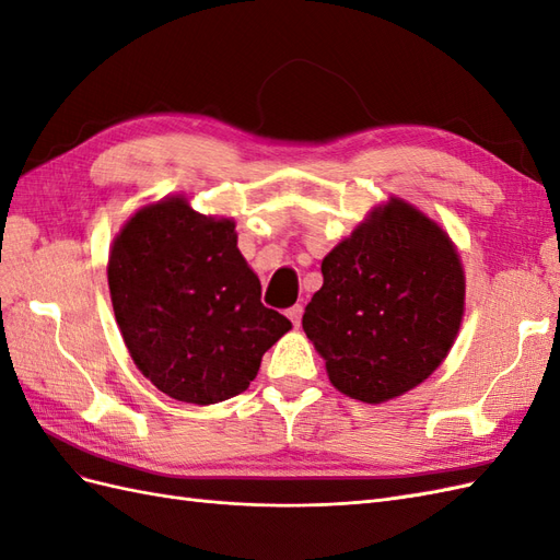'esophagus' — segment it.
Returning <instances> with one entry per match:
<instances>
[{"label": "esophagus", "mask_w": 560, "mask_h": 560, "mask_svg": "<svg viewBox=\"0 0 560 560\" xmlns=\"http://www.w3.org/2000/svg\"><path fill=\"white\" fill-rule=\"evenodd\" d=\"M301 315H303V306H299V303H296V306H292L290 311H287V317L292 319V325H294V327H299V325H301Z\"/></svg>", "instance_id": "1"}]
</instances>
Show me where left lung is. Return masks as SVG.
Listing matches in <instances>:
<instances>
[{
  "instance_id": "8db88e82",
  "label": "left lung",
  "mask_w": 560,
  "mask_h": 560,
  "mask_svg": "<svg viewBox=\"0 0 560 560\" xmlns=\"http://www.w3.org/2000/svg\"><path fill=\"white\" fill-rule=\"evenodd\" d=\"M303 331L331 385L381 404L446 360L465 315V270L448 233L389 196L322 259Z\"/></svg>"
}]
</instances>
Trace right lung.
<instances>
[{
  "instance_id": "obj_1",
  "label": "right lung",
  "mask_w": 560,
  "mask_h": 560,
  "mask_svg": "<svg viewBox=\"0 0 560 560\" xmlns=\"http://www.w3.org/2000/svg\"><path fill=\"white\" fill-rule=\"evenodd\" d=\"M107 280L130 358L161 393L208 406L241 395L292 322L261 303L231 217L182 194L140 208L109 249Z\"/></svg>"
}]
</instances>
